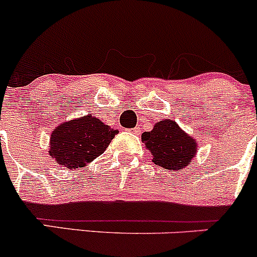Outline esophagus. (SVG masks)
Here are the masks:
<instances>
[{"instance_id": "1", "label": "esophagus", "mask_w": 257, "mask_h": 257, "mask_svg": "<svg viewBox=\"0 0 257 257\" xmlns=\"http://www.w3.org/2000/svg\"><path fill=\"white\" fill-rule=\"evenodd\" d=\"M132 132H133L134 134H141L142 129H141V126H136V128H133V129H132Z\"/></svg>"}]
</instances>
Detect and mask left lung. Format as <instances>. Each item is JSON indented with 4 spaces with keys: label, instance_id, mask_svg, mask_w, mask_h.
I'll return each instance as SVG.
<instances>
[{
    "label": "left lung",
    "instance_id": "obj_1",
    "mask_svg": "<svg viewBox=\"0 0 257 257\" xmlns=\"http://www.w3.org/2000/svg\"><path fill=\"white\" fill-rule=\"evenodd\" d=\"M142 142L150 152L155 164L177 172L191 162L198 150L195 139L170 119H163L155 123L153 131L144 132Z\"/></svg>",
    "mask_w": 257,
    "mask_h": 257
}]
</instances>
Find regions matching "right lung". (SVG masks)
<instances>
[{"label":"right lung","instance_id":"right-lung-1","mask_svg":"<svg viewBox=\"0 0 257 257\" xmlns=\"http://www.w3.org/2000/svg\"><path fill=\"white\" fill-rule=\"evenodd\" d=\"M115 134L118 131L88 114L53 129L49 157L68 169L83 168L104 153Z\"/></svg>","mask_w":257,"mask_h":257}]
</instances>
